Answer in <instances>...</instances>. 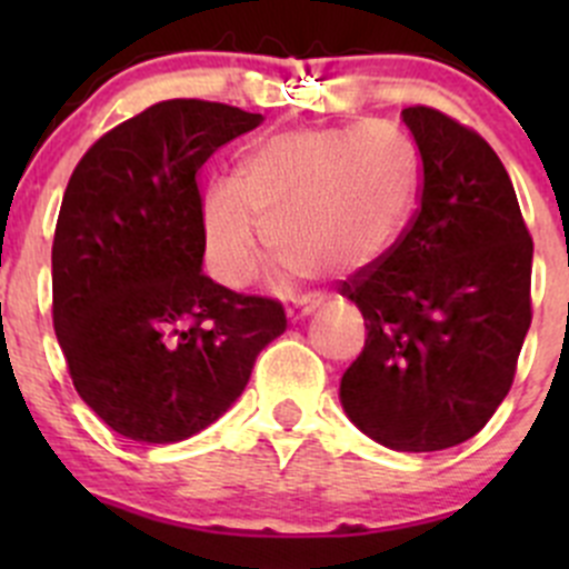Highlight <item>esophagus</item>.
I'll use <instances>...</instances> for the list:
<instances>
[{
	"label": "esophagus",
	"mask_w": 569,
	"mask_h": 569,
	"mask_svg": "<svg viewBox=\"0 0 569 569\" xmlns=\"http://www.w3.org/2000/svg\"><path fill=\"white\" fill-rule=\"evenodd\" d=\"M319 308V300H306V302H300V306H295V308H289V319L291 321H297V319H302V317H308V313H313Z\"/></svg>",
	"instance_id": "obj_1"
}]
</instances>
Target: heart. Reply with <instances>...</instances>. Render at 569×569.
Instances as JSON below:
<instances>
[{
	"label": "heart",
	"instance_id": "heart-1",
	"mask_svg": "<svg viewBox=\"0 0 569 569\" xmlns=\"http://www.w3.org/2000/svg\"><path fill=\"white\" fill-rule=\"evenodd\" d=\"M418 187L421 157L396 126L283 131L248 151L237 181L206 189V261L226 286L248 283L267 228L291 267L358 272L393 248Z\"/></svg>",
	"mask_w": 569,
	"mask_h": 569
}]
</instances>
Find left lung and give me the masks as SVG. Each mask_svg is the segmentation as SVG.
<instances>
[{
	"mask_svg": "<svg viewBox=\"0 0 569 569\" xmlns=\"http://www.w3.org/2000/svg\"><path fill=\"white\" fill-rule=\"evenodd\" d=\"M401 120L421 153L418 209L393 248L341 286L369 330L341 405L388 449L440 451L473 438L512 388L533 242L485 137L432 107L401 109Z\"/></svg>",
	"mask_w": 569,
	"mask_h": 569,
	"instance_id": "8db88e82",
	"label": "left lung"
}]
</instances>
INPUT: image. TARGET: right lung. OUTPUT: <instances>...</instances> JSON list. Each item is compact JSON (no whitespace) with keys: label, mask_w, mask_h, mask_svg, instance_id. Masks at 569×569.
<instances>
[{"label":"right lung","mask_w":569,"mask_h":569,"mask_svg":"<svg viewBox=\"0 0 569 569\" xmlns=\"http://www.w3.org/2000/svg\"><path fill=\"white\" fill-rule=\"evenodd\" d=\"M263 114L170 99L88 148L51 244V319L84 405L118 435L178 443L214 423L286 330L272 297L203 267L198 173Z\"/></svg>","instance_id":"1"}]
</instances>
